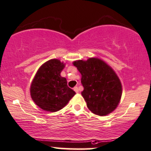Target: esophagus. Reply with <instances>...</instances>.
<instances>
[{
	"label": "esophagus",
	"mask_w": 151,
	"mask_h": 151,
	"mask_svg": "<svg viewBox=\"0 0 151 151\" xmlns=\"http://www.w3.org/2000/svg\"><path fill=\"white\" fill-rule=\"evenodd\" d=\"M73 89H74V91H75V92H76V93H78V92H79L78 87V86H75V87L73 88Z\"/></svg>",
	"instance_id": "1"
}]
</instances>
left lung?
Returning a JSON list of instances; mask_svg holds the SVG:
<instances>
[{"label":"left lung","mask_w":151,"mask_h":151,"mask_svg":"<svg viewBox=\"0 0 151 151\" xmlns=\"http://www.w3.org/2000/svg\"><path fill=\"white\" fill-rule=\"evenodd\" d=\"M81 74V95L88 109L95 114L106 116L117 107L122 96V84L114 70L97 57L73 62Z\"/></svg>","instance_id":"1"}]
</instances>
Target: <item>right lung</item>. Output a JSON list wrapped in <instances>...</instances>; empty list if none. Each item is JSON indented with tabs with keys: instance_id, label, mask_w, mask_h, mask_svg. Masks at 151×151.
Instances as JSON below:
<instances>
[{
	"instance_id": "right-lung-1",
	"label": "right lung",
	"mask_w": 151,
	"mask_h": 151,
	"mask_svg": "<svg viewBox=\"0 0 151 151\" xmlns=\"http://www.w3.org/2000/svg\"><path fill=\"white\" fill-rule=\"evenodd\" d=\"M65 64L53 59L45 62L34 76L30 93L34 102L45 111L55 112L65 107L76 92L61 76Z\"/></svg>"
}]
</instances>
